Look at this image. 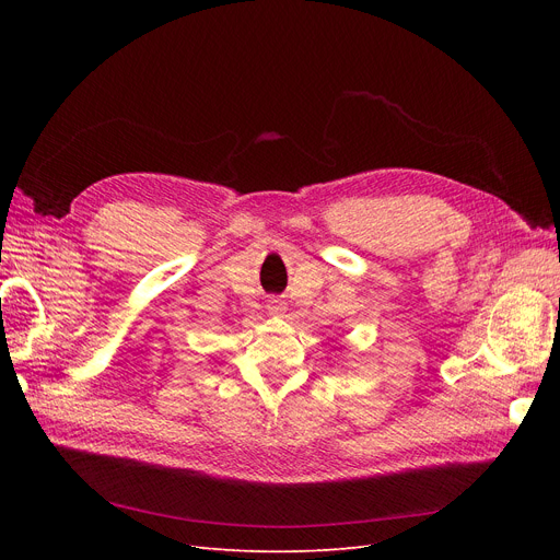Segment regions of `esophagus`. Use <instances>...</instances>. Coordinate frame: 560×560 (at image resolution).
Masks as SVG:
<instances>
[{"mask_svg": "<svg viewBox=\"0 0 560 560\" xmlns=\"http://www.w3.org/2000/svg\"><path fill=\"white\" fill-rule=\"evenodd\" d=\"M268 311L270 313H283L285 311V302L279 300V298H270L268 300Z\"/></svg>", "mask_w": 560, "mask_h": 560, "instance_id": "esophagus-1", "label": "esophagus"}]
</instances>
